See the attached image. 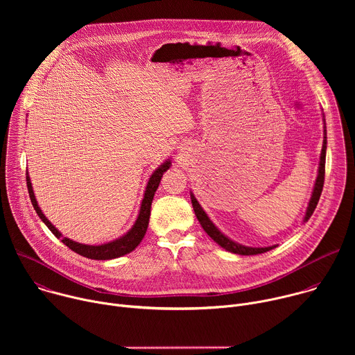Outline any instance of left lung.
<instances>
[{
    "mask_svg": "<svg viewBox=\"0 0 355 355\" xmlns=\"http://www.w3.org/2000/svg\"><path fill=\"white\" fill-rule=\"evenodd\" d=\"M324 118V115H323ZM324 121V119H323ZM326 148H327V137H326V122H324V136H323V146H322V153H320V162H319V171H318V177H316V182L312 191V196L309 200V205L306 208V214L305 218H303V222H308L309 218L312 216V214L316 209V205L319 202L322 189H323V184H324V166H326ZM191 202L192 207L195 211V215L200 223V226L204 227V230L209 234V237L216 241L222 248L227 250L229 252H234V254H240V256H254V254H261V252L270 251L272 250L275 245H268V247H248V245H243L232 239H229L227 236H225L215 225L214 222L209 219V216L207 215V212L202 209V207L199 205V202L196 200V198L193 196V193L191 192Z\"/></svg>",
    "mask_w": 355,
    "mask_h": 355,
    "instance_id": "1",
    "label": "left lung"
}]
</instances>
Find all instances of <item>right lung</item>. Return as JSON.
Instances as JSON below:
<instances>
[{
  "label": "right lung",
  "instance_id": "add662e5",
  "mask_svg": "<svg viewBox=\"0 0 355 355\" xmlns=\"http://www.w3.org/2000/svg\"><path fill=\"white\" fill-rule=\"evenodd\" d=\"M170 167H171V162L168 159L160 167H157L155 170V173L151 174V177L148 178L146 189H144V195H143V199H141V204H140L139 215H137V219H136L135 225L123 236H121V237H118L112 241L104 243V244H98V245L83 244V243H78V241H73L69 237H63V234L52 223L49 222V219L43 215L42 209L39 208L33 188H32L31 177H29L28 173H26V185H28V192H29L31 202H32V205H33L37 216L50 229V232H52L58 239H60L69 248H71L74 252H77V254H80L83 257H87V259H91V260H112V259L122 257V256L128 254V252L133 251L140 244V241L143 240V237L146 234V230H147V226H148L151 202H153L155 193L159 188V184H160V180H162L163 174Z\"/></svg>",
  "mask_w": 355,
  "mask_h": 355
}]
</instances>
